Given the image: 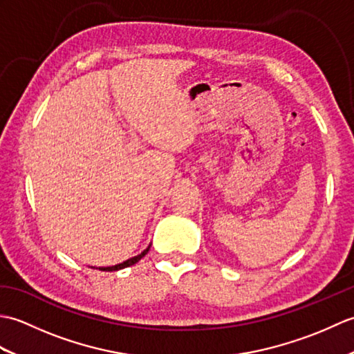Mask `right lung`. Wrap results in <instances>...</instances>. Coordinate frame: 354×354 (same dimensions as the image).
<instances>
[{"label":"right lung","mask_w":354,"mask_h":354,"mask_svg":"<svg viewBox=\"0 0 354 354\" xmlns=\"http://www.w3.org/2000/svg\"><path fill=\"white\" fill-rule=\"evenodd\" d=\"M147 252H149V248H147V250L142 251L140 255H137V257H132V259L126 260V261H123V263H120V265H115V266L100 268V270H118V269H123V268H127V266H132V265H135V263H137V261H140L142 257H145V255H146Z\"/></svg>","instance_id":"add662e5"}]
</instances>
